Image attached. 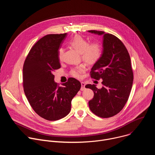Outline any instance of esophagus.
Masks as SVG:
<instances>
[{
	"label": "esophagus",
	"mask_w": 155,
	"mask_h": 155,
	"mask_svg": "<svg viewBox=\"0 0 155 155\" xmlns=\"http://www.w3.org/2000/svg\"><path fill=\"white\" fill-rule=\"evenodd\" d=\"M85 85H86V84L84 82H83V81L81 82V89H80L81 91H83L85 90Z\"/></svg>",
	"instance_id": "34e87169"
}]
</instances>
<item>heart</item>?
I'll return each instance as SVG.
<instances>
[{
    "mask_svg": "<svg viewBox=\"0 0 155 155\" xmlns=\"http://www.w3.org/2000/svg\"><path fill=\"white\" fill-rule=\"evenodd\" d=\"M70 45L81 54L82 60L88 64L96 63L101 58L102 48L99 42L89 43L85 38L80 35H76L69 42ZM63 50H59V58L62 59ZM84 71V67L79 65L71 71V75L75 78H80L81 74Z\"/></svg>",
    "mask_w": 155,
    "mask_h": 155,
    "instance_id": "obj_1",
    "label": "heart"
}]
</instances>
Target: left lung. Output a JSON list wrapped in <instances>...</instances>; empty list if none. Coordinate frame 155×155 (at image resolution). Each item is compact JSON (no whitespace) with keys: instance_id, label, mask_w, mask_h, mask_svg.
Wrapping results in <instances>:
<instances>
[{"instance_id":"left-lung-1","label":"left lung","mask_w":155,"mask_h":155,"mask_svg":"<svg viewBox=\"0 0 155 155\" xmlns=\"http://www.w3.org/2000/svg\"><path fill=\"white\" fill-rule=\"evenodd\" d=\"M89 32L103 35V51L100 59L90 72L91 77L102 80L101 89L95 84L85 86L94 92L89 101L91 111L101 118L112 117L118 114L128 100L133 83L129 54L123 43L116 36L95 30Z\"/></svg>"}]
</instances>
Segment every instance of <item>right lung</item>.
<instances>
[{
  "instance_id": "right-lung-1",
  "label": "right lung",
  "mask_w": 155,
  "mask_h": 155,
  "mask_svg": "<svg viewBox=\"0 0 155 155\" xmlns=\"http://www.w3.org/2000/svg\"><path fill=\"white\" fill-rule=\"evenodd\" d=\"M67 33L48 34L38 40L24 63L23 83L25 95L33 110L41 118L56 121L67 116L71 101L80 90L74 78L62 84L54 82L53 72L61 68L59 48Z\"/></svg>"
}]
</instances>
